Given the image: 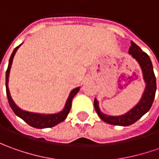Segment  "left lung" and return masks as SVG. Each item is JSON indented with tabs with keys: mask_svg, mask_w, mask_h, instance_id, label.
Masks as SVG:
<instances>
[{
	"mask_svg": "<svg viewBox=\"0 0 159 159\" xmlns=\"http://www.w3.org/2000/svg\"><path fill=\"white\" fill-rule=\"evenodd\" d=\"M129 55H131L139 61V63L141 66L146 87L140 102L129 112L119 116H111L102 113L98 107V100L95 98L94 106L99 117L102 121L113 125L128 126L134 124L135 122L140 119L147 111H149L155 98L157 89L156 76L153 71V66L150 57L133 42H131V46L129 49Z\"/></svg>",
	"mask_w": 159,
	"mask_h": 159,
	"instance_id": "8db88e82",
	"label": "left lung"
}]
</instances>
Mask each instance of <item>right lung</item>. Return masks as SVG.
I'll return each mask as SVG.
<instances>
[{
  "label": "right lung",
  "instance_id": "1",
  "mask_svg": "<svg viewBox=\"0 0 159 159\" xmlns=\"http://www.w3.org/2000/svg\"><path fill=\"white\" fill-rule=\"evenodd\" d=\"M20 45L17 46L14 51L12 53L10 59H9V62H8V66H7V70L6 71V91H7V97L9 105L11 107L13 111L15 112L16 116H20L22 120H24L30 126L34 127V128H38V129H43V128H49V127H53L57 124L61 123L65 119L69 112L70 111L71 108V102H72V99L75 96V94L78 92L79 88L74 89L70 94V97L68 98L67 102H66L65 107L64 109L57 114H50V115H42V114H36V113H31V112H28V111H24L20 110L19 107H17L15 102L13 101L10 93H9V89H8V75H9V71H10V68L12 65V61H13V58L16 54V50L20 47Z\"/></svg>",
  "mask_w": 159,
  "mask_h": 159
}]
</instances>
